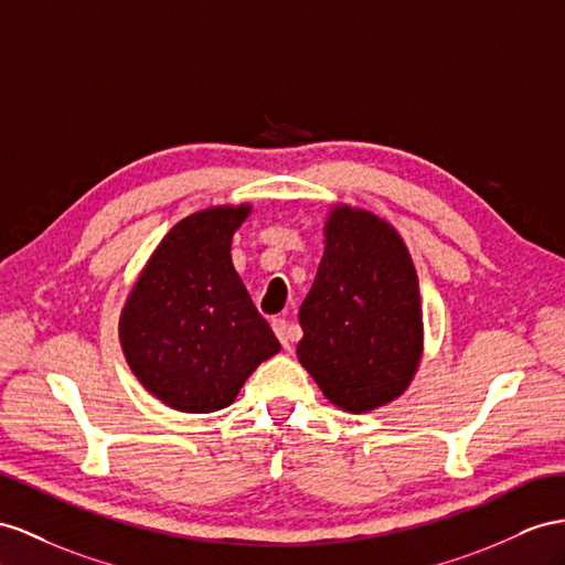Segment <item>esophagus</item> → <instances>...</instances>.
Returning a JSON list of instances; mask_svg holds the SVG:
<instances>
[{"label":"esophagus","mask_w":565,"mask_h":565,"mask_svg":"<svg viewBox=\"0 0 565 565\" xmlns=\"http://www.w3.org/2000/svg\"><path fill=\"white\" fill-rule=\"evenodd\" d=\"M271 329H274V334L279 337L284 349L291 351L294 349V341H296V334H294V329L288 327V322L286 320H271Z\"/></svg>","instance_id":"esophagus-1"}]
</instances>
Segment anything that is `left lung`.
<instances>
[{
    "mask_svg": "<svg viewBox=\"0 0 565 565\" xmlns=\"http://www.w3.org/2000/svg\"><path fill=\"white\" fill-rule=\"evenodd\" d=\"M298 360L349 413L403 394L423 353V308L406 243L380 216L334 207L324 255L298 312Z\"/></svg>",
    "mask_w": 565,
    "mask_h": 565,
    "instance_id": "obj_1",
    "label": "left lung"
}]
</instances>
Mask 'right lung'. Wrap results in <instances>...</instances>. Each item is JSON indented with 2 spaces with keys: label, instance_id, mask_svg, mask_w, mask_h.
<instances>
[{
  "label": "right lung",
  "instance_id": "obj_1",
  "mask_svg": "<svg viewBox=\"0 0 565 565\" xmlns=\"http://www.w3.org/2000/svg\"><path fill=\"white\" fill-rule=\"evenodd\" d=\"M248 205L185 216L157 245L128 296L119 337L140 384L169 408L214 413L234 403L279 341L231 263Z\"/></svg>",
  "mask_w": 565,
  "mask_h": 565
}]
</instances>
